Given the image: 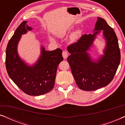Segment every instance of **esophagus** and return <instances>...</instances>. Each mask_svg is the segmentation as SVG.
I'll return each instance as SVG.
<instances>
[{"label": "esophagus", "mask_w": 125, "mask_h": 125, "mask_svg": "<svg viewBox=\"0 0 125 125\" xmlns=\"http://www.w3.org/2000/svg\"><path fill=\"white\" fill-rule=\"evenodd\" d=\"M62 56L64 57V59H66L68 56V53L67 52V51H64L62 52Z\"/></svg>", "instance_id": "obj_1"}]
</instances>
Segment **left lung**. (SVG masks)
Instances as JSON below:
<instances>
[{"label":"left lung","instance_id":"1","mask_svg":"<svg viewBox=\"0 0 125 125\" xmlns=\"http://www.w3.org/2000/svg\"><path fill=\"white\" fill-rule=\"evenodd\" d=\"M103 30L107 40L105 55L98 61L93 62L86 51L95 36ZM93 35H82L77 42L70 44L67 49L71 55L67 60L77 86L85 91H93L106 86L115 76L121 61V53L115 32L105 20L98 18Z\"/></svg>","mask_w":125,"mask_h":125}]
</instances>
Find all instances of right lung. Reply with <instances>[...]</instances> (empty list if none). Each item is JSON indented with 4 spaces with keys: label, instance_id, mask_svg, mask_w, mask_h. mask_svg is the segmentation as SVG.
Masks as SVG:
<instances>
[{
    "label": "right lung",
    "instance_id": "obj_1",
    "mask_svg": "<svg viewBox=\"0 0 125 125\" xmlns=\"http://www.w3.org/2000/svg\"><path fill=\"white\" fill-rule=\"evenodd\" d=\"M24 21L19 25L8 42L6 48V66L8 76L14 83L27 94L40 95L48 93L53 88L57 69L63 60L62 49L45 51L33 66H28L19 57L17 45L21 35L32 28Z\"/></svg>",
    "mask_w": 125,
    "mask_h": 125
}]
</instances>
